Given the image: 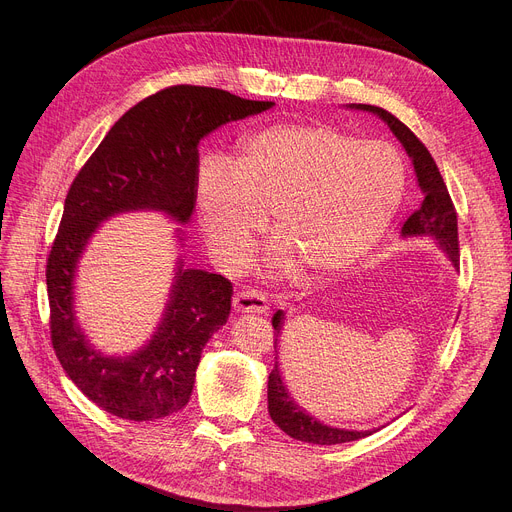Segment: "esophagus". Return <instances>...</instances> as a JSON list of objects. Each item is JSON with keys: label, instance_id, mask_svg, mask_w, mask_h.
<instances>
[{"label": "esophagus", "instance_id": "34e87169", "mask_svg": "<svg viewBox=\"0 0 512 512\" xmlns=\"http://www.w3.org/2000/svg\"><path fill=\"white\" fill-rule=\"evenodd\" d=\"M233 310L237 314H267L269 304L261 291H237L233 298Z\"/></svg>", "mask_w": 512, "mask_h": 512}]
</instances>
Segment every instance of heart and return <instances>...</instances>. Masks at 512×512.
Wrapping results in <instances>:
<instances>
[{
	"instance_id": "heart-1",
	"label": "heart",
	"mask_w": 512,
	"mask_h": 512,
	"mask_svg": "<svg viewBox=\"0 0 512 512\" xmlns=\"http://www.w3.org/2000/svg\"><path fill=\"white\" fill-rule=\"evenodd\" d=\"M407 188L401 152L332 125H273L251 135L237 164L206 158L196 170L198 223L212 255L239 267L265 227L273 273L300 263L314 277L367 255L397 216Z\"/></svg>"
}]
</instances>
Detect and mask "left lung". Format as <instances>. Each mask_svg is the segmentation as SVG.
Wrapping results in <instances>:
<instances>
[{
  "label": "left lung",
  "mask_w": 512,
  "mask_h": 512,
  "mask_svg": "<svg viewBox=\"0 0 512 512\" xmlns=\"http://www.w3.org/2000/svg\"><path fill=\"white\" fill-rule=\"evenodd\" d=\"M346 109L373 113L381 121H385V125H389V129L399 139L405 154L409 156V160L413 164L417 186L423 194V200H421V206L407 218L405 225L401 227V237L403 239H431L437 245V249H442L446 253L452 267L458 269L460 251H458L456 210H454L450 192L444 184V178H442L440 170H437L425 145L415 137V133L405 123H401L395 115H391L389 111H385L381 107L348 103ZM271 322L275 328V352H277V346H279L281 334H283V326H285V312L277 310ZM267 409H269V415L275 421V425L279 429H283L289 437H294V440H300V442H308V444H318V446L346 444V442H354V440H360V437H367V435L379 431L377 427L346 429V427L328 425V423L316 419L312 413H308L304 407H300V403L294 397H291V393L285 385L283 373L279 369V358L275 360V369L271 371L269 381H267Z\"/></svg>",
  "instance_id": "left-lung-1"
}]
</instances>
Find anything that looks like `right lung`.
I'll return each instance as SVG.
<instances>
[{"label":"right lung","mask_w":512,"mask_h":512,"mask_svg":"<svg viewBox=\"0 0 512 512\" xmlns=\"http://www.w3.org/2000/svg\"><path fill=\"white\" fill-rule=\"evenodd\" d=\"M273 105L212 87L164 89L109 129L72 182L46 265L50 334L68 379L103 411L129 421L180 411L190 401L202 348L229 320L233 285L223 275L186 267L180 253L150 340L131 354H105L81 328L75 304L77 271L91 239L109 218L129 212H160L188 225L198 143L214 129ZM172 235L182 249V227Z\"/></svg>","instance_id":"obj_1"}]
</instances>
